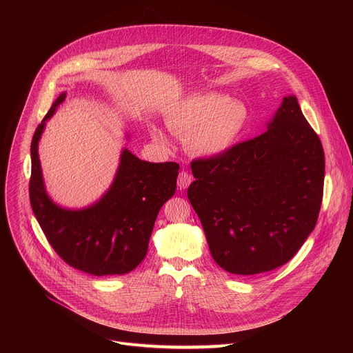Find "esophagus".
Returning <instances> with one entry per match:
<instances>
[{"instance_id":"34e87169","label":"esophagus","mask_w":353,"mask_h":353,"mask_svg":"<svg viewBox=\"0 0 353 353\" xmlns=\"http://www.w3.org/2000/svg\"><path fill=\"white\" fill-rule=\"evenodd\" d=\"M191 181H192V177H191L190 173H187L184 170L180 172V174L177 177V187H179V190H185L191 184Z\"/></svg>"}]
</instances>
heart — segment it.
Masks as SVG:
<instances>
[{"mask_svg": "<svg viewBox=\"0 0 353 353\" xmlns=\"http://www.w3.org/2000/svg\"><path fill=\"white\" fill-rule=\"evenodd\" d=\"M248 110L240 100L215 92L194 93L181 97L165 116L166 127L176 135L187 138L191 152L214 158L230 149L245 127ZM150 135L166 143L165 132L150 127Z\"/></svg>", "mask_w": 353, "mask_h": 353, "instance_id": "b5f03b06", "label": "heart"}]
</instances>
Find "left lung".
I'll use <instances>...</instances> for the list:
<instances>
[{
    "instance_id": "1",
    "label": "left lung",
    "mask_w": 353,
    "mask_h": 353,
    "mask_svg": "<svg viewBox=\"0 0 353 353\" xmlns=\"http://www.w3.org/2000/svg\"><path fill=\"white\" fill-rule=\"evenodd\" d=\"M191 170L187 196L212 259L230 274L256 275L286 264L317 223L324 150L294 94L282 99L264 134L194 161Z\"/></svg>"
}]
</instances>
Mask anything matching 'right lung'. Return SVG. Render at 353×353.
<instances>
[{
  "label": "right lung",
  "instance_id": "1",
  "mask_svg": "<svg viewBox=\"0 0 353 353\" xmlns=\"http://www.w3.org/2000/svg\"><path fill=\"white\" fill-rule=\"evenodd\" d=\"M65 96L63 92L57 97L32 139L29 195L33 214L48 243L68 265L96 276L128 274L148 253L158 214L176 192L180 166L141 161L123 148L114 179L102 196L83 208L59 205L46 190L39 142L46 123Z\"/></svg>",
  "mask_w": 353,
  "mask_h": 353
}]
</instances>
